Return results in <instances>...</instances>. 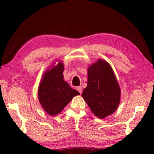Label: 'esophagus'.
<instances>
[{"label": "esophagus", "mask_w": 154, "mask_h": 154, "mask_svg": "<svg viewBox=\"0 0 154 154\" xmlns=\"http://www.w3.org/2000/svg\"><path fill=\"white\" fill-rule=\"evenodd\" d=\"M76 89H77L78 91H79L80 94L82 93V87H81V86L77 87L76 88Z\"/></svg>", "instance_id": "obj_1"}]
</instances>
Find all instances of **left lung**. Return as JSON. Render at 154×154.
<instances>
[{
    "label": "left lung",
    "instance_id": "left-lung-1",
    "mask_svg": "<svg viewBox=\"0 0 154 154\" xmlns=\"http://www.w3.org/2000/svg\"><path fill=\"white\" fill-rule=\"evenodd\" d=\"M87 86L82 97L93 114L104 119L115 112L120 100V89L110 64L99 60L88 68Z\"/></svg>",
    "mask_w": 154,
    "mask_h": 154
}]
</instances>
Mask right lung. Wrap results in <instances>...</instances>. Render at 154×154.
Segmentation results:
<instances>
[{
    "label": "right lung",
    "instance_id": "obj_1",
    "mask_svg": "<svg viewBox=\"0 0 154 154\" xmlns=\"http://www.w3.org/2000/svg\"><path fill=\"white\" fill-rule=\"evenodd\" d=\"M63 63L60 61L56 66L45 72L38 88V99L44 110L51 116L63 110L73 97L79 93L63 80Z\"/></svg>",
    "mask_w": 154,
    "mask_h": 154
}]
</instances>
